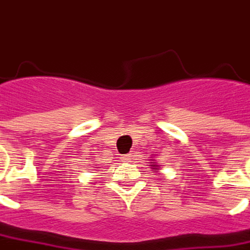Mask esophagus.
I'll list each match as a JSON object with an SVG mask.
<instances>
[{"instance_id": "1", "label": "esophagus", "mask_w": 250, "mask_h": 250, "mask_svg": "<svg viewBox=\"0 0 250 250\" xmlns=\"http://www.w3.org/2000/svg\"><path fill=\"white\" fill-rule=\"evenodd\" d=\"M122 160H131V154H125V155H122L120 157Z\"/></svg>"}]
</instances>
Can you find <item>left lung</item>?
<instances>
[{
	"mask_svg": "<svg viewBox=\"0 0 250 250\" xmlns=\"http://www.w3.org/2000/svg\"><path fill=\"white\" fill-rule=\"evenodd\" d=\"M154 167H155V165H154Z\"/></svg>",
	"mask_w": 250,
	"mask_h": 250,
	"instance_id": "obj_1",
	"label": "left lung"
}]
</instances>
